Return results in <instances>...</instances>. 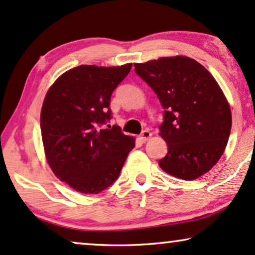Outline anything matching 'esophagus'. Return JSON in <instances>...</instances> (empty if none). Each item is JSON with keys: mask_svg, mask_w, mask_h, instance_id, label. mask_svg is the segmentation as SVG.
<instances>
[{"mask_svg": "<svg viewBox=\"0 0 255 255\" xmlns=\"http://www.w3.org/2000/svg\"><path fill=\"white\" fill-rule=\"evenodd\" d=\"M151 137H152V133H151V132H149L148 130H145V131H142V132H141L140 137H139V138H140V140H141V141L146 142V141H147L148 139L151 138Z\"/></svg>", "mask_w": 255, "mask_h": 255, "instance_id": "obj_1", "label": "esophagus"}]
</instances>
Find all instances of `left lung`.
Masks as SVG:
<instances>
[{
  "mask_svg": "<svg viewBox=\"0 0 255 255\" xmlns=\"http://www.w3.org/2000/svg\"><path fill=\"white\" fill-rule=\"evenodd\" d=\"M134 72L165 109L159 130L168 152L159 166L182 180L209 172L224 153L232 125L230 106L214 76L182 55L134 64Z\"/></svg>",
  "mask_w": 255,
  "mask_h": 255,
  "instance_id": "left-lung-1",
  "label": "left lung"
}]
</instances>
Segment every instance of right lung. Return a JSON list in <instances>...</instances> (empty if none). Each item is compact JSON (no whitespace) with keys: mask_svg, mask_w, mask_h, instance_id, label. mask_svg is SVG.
Returning a JSON list of instances; mask_svg holds the SVG:
<instances>
[{"mask_svg":"<svg viewBox=\"0 0 255 255\" xmlns=\"http://www.w3.org/2000/svg\"><path fill=\"white\" fill-rule=\"evenodd\" d=\"M132 64L69 69L45 96L40 130L55 176L82 194H99L118 179L134 138L111 127L110 101Z\"/></svg>","mask_w":255,"mask_h":255,"instance_id":"obj_1","label":"right lung"}]
</instances>
